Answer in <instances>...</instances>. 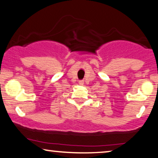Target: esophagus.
I'll return each instance as SVG.
<instances>
[{
    "instance_id": "obj_1",
    "label": "esophagus",
    "mask_w": 158,
    "mask_h": 158,
    "mask_svg": "<svg viewBox=\"0 0 158 158\" xmlns=\"http://www.w3.org/2000/svg\"><path fill=\"white\" fill-rule=\"evenodd\" d=\"M79 84H80V85H83V84H84L83 80H80V81H79Z\"/></svg>"
}]
</instances>
